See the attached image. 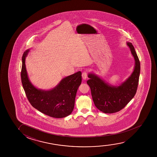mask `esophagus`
Segmentation results:
<instances>
[{
  "label": "esophagus",
  "mask_w": 157,
  "mask_h": 157,
  "mask_svg": "<svg viewBox=\"0 0 157 157\" xmlns=\"http://www.w3.org/2000/svg\"><path fill=\"white\" fill-rule=\"evenodd\" d=\"M82 77L83 79L86 80L87 78V72L86 71H84L82 73Z\"/></svg>",
  "instance_id": "34e87169"
}]
</instances>
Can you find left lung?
Masks as SVG:
<instances>
[{
    "instance_id": "obj_1",
    "label": "left lung",
    "mask_w": 157,
    "mask_h": 157,
    "mask_svg": "<svg viewBox=\"0 0 157 157\" xmlns=\"http://www.w3.org/2000/svg\"><path fill=\"white\" fill-rule=\"evenodd\" d=\"M127 44L135 59L131 75L119 86L105 82L94 73H88L87 83L90 87L93 100L96 107L104 113L111 114L122 109L135 95L140 78V62L132 43Z\"/></svg>"
}]
</instances>
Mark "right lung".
I'll return each instance as SVG.
<instances>
[{
  "mask_svg": "<svg viewBox=\"0 0 157 157\" xmlns=\"http://www.w3.org/2000/svg\"><path fill=\"white\" fill-rule=\"evenodd\" d=\"M29 49L24 52L22 57L21 78L26 96L33 107L54 118H63L73 111L75 96L82 83V72L78 71L63 78L54 88L44 90L35 87L28 77L25 61Z\"/></svg>",
  "mask_w": 157,
  "mask_h": 157,
  "instance_id": "right-lung-1",
  "label": "right lung"
}]
</instances>
